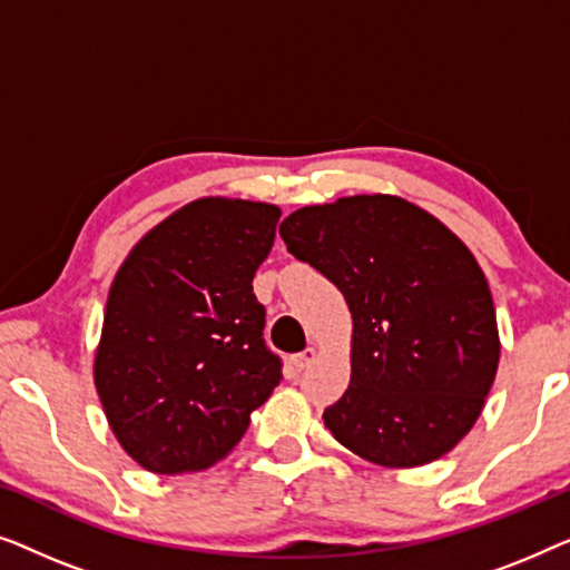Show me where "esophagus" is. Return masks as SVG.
Instances as JSON below:
<instances>
[{"instance_id":"obj_1","label":"esophagus","mask_w":570,"mask_h":570,"mask_svg":"<svg viewBox=\"0 0 570 570\" xmlns=\"http://www.w3.org/2000/svg\"><path fill=\"white\" fill-rule=\"evenodd\" d=\"M316 361V350L314 347H306L303 350V353H298V355H293V368L295 371H303V368H308L311 363Z\"/></svg>"}]
</instances>
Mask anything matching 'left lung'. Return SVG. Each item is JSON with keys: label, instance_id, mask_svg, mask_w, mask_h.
Returning a JSON list of instances; mask_svg holds the SVG:
<instances>
[{"label": "left lung", "instance_id": "1", "mask_svg": "<svg viewBox=\"0 0 570 570\" xmlns=\"http://www.w3.org/2000/svg\"><path fill=\"white\" fill-rule=\"evenodd\" d=\"M287 252L340 287L353 314L347 392L324 425L381 466L456 446L493 386L501 340L478 259L431 213L389 194L295 209Z\"/></svg>", "mask_w": 570, "mask_h": 570}]
</instances>
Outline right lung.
Masks as SVG:
<instances>
[{"label":"right lung","instance_id":"1","mask_svg":"<svg viewBox=\"0 0 570 570\" xmlns=\"http://www.w3.org/2000/svg\"><path fill=\"white\" fill-rule=\"evenodd\" d=\"M277 220L264 202H189L116 272L92 376L114 435L145 470L213 466L283 379L252 285Z\"/></svg>","mask_w":570,"mask_h":570}]
</instances>
